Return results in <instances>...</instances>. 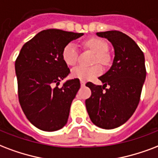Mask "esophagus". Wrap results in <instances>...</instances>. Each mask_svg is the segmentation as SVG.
Returning a JSON list of instances; mask_svg holds the SVG:
<instances>
[{
  "label": "esophagus",
  "mask_w": 158,
  "mask_h": 158,
  "mask_svg": "<svg viewBox=\"0 0 158 158\" xmlns=\"http://www.w3.org/2000/svg\"><path fill=\"white\" fill-rule=\"evenodd\" d=\"M80 84H81V86H84L85 85V82L83 81V80H80Z\"/></svg>",
  "instance_id": "1"
}]
</instances>
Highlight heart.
I'll list each match as a JSON object with an SVG mask.
<instances>
[{
  "instance_id": "1",
  "label": "heart",
  "mask_w": 158,
  "mask_h": 158,
  "mask_svg": "<svg viewBox=\"0 0 158 158\" xmlns=\"http://www.w3.org/2000/svg\"><path fill=\"white\" fill-rule=\"evenodd\" d=\"M86 45L89 47L91 50L96 52V58L95 62L102 64H107L109 61L108 55L106 54V51L108 50V44L104 40L101 39L94 38L86 42ZM62 57L64 61L68 65H74L76 63L79 59V50L78 45L74 42H69L64 47L63 52H62ZM102 68L100 65H94L92 67H86L84 65L75 66L71 70V75L83 81L89 80L94 79V77L98 76L102 73Z\"/></svg>"
}]
</instances>
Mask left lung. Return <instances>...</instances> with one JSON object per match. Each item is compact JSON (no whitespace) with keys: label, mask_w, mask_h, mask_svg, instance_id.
<instances>
[{"label":"left lung","mask_w":158,"mask_h":158,"mask_svg":"<svg viewBox=\"0 0 158 158\" xmlns=\"http://www.w3.org/2000/svg\"><path fill=\"white\" fill-rule=\"evenodd\" d=\"M96 35L111 42L114 58L110 69L98 78L103 86L86 84L92 94L85 105L94 124L113 129L127 122L139 103L146 79L145 58L136 42L123 32L110 31Z\"/></svg>","instance_id":"obj_1"}]
</instances>
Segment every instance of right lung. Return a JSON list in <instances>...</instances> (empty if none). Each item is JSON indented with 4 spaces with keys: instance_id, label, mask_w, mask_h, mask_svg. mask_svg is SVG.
Segmentation results:
<instances>
[{
    "instance_id": "obj_1",
    "label": "right lung",
    "mask_w": 158,
    "mask_h": 158,
    "mask_svg": "<svg viewBox=\"0 0 158 158\" xmlns=\"http://www.w3.org/2000/svg\"><path fill=\"white\" fill-rule=\"evenodd\" d=\"M82 35L44 30L23 45L15 60L19 102L27 119L39 129L53 132L67 123L80 82L69 79L61 88L54 85H59L70 73L62 57L64 47Z\"/></svg>"
}]
</instances>
